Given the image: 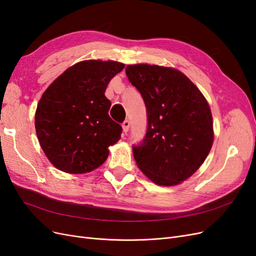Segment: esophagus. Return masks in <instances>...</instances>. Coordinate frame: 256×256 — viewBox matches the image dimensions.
I'll return each instance as SVG.
<instances>
[{
    "label": "esophagus",
    "mask_w": 256,
    "mask_h": 256,
    "mask_svg": "<svg viewBox=\"0 0 256 256\" xmlns=\"http://www.w3.org/2000/svg\"><path fill=\"white\" fill-rule=\"evenodd\" d=\"M122 130H124V132L125 134H127L128 132V130H129V127H130V122H129V120H124V122H122Z\"/></svg>",
    "instance_id": "34e87169"
}]
</instances>
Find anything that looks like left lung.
Returning a JSON list of instances; mask_svg holds the SVG:
<instances>
[{
    "label": "left lung",
    "instance_id": "left-lung-1",
    "mask_svg": "<svg viewBox=\"0 0 256 256\" xmlns=\"http://www.w3.org/2000/svg\"><path fill=\"white\" fill-rule=\"evenodd\" d=\"M126 74L144 100L147 129L134 145L138 168L159 186H175L202 166L214 142L210 108L182 72L158 65H128Z\"/></svg>",
    "mask_w": 256,
    "mask_h": 256
}]
</instances>
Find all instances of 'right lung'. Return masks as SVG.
<instances>
[{"mask_svg": "<svg viewBox=\"0 0 256 256\" xmlns=\"http://www.w3.org/2000/svg\"><path fill=\"white\" fill-rule=\"evenodd\" d=\"M125 65L83 60L68 68L42 94L35 114L38 141L60 171L83 174L102 166L122 128L110 116L108 84Z\"/></svg>", "mask_w": 256, "mask_h": 256, "instance_id": "add662e5", "label": "right lung"}]
</instances>
